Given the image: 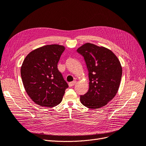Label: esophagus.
<instances>
[{"mask_svg": "<svg viewBox=\"0 0 146 146\" xmlns=\"http://www.w3.org/2000/svg\"><path fill=\"white\" fill-rule=\"evenodd\" d=\"M76 81H73V82H70L69 84H68V85H69V87H73L74 84H76Z\"/></svg>", "mask_w": 146, "mask_h": 146, "instance_id": "esophagus-1", "label": "esophagus"}]
</instances>
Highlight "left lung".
Masks as SVG:
<instances>
[{
    "instance_id": "1",
    "label": "left lung",
    "mask_w": 146,
    "mask_h": 146,
    "mask_svg": "<svg viewBox=\"0 0 146 146\" xmlns=\"http://www.w3.org/2000/svg\"><path fill=\"white\" fill-rule=\"evenodd\" d=\"M89 72V89L80 96L83 105L90 109L106 106L117 93L122 74L120 62L114 53L103 46L86 43L77 49Z\"/></svg>"
}]
</instances>
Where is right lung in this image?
<instances>
[{"label": "right lung", "instance_id": "add662e5", "mask_svg": "<svg viewBox=\"0 0 146 146\" xmlns=\"http://www.w3.org/2000/svg\"><path fill=\"white\" fill-rule=\"evenodd\" d=\"M64 46L49 44L33 50L21 67L24 89L34 103L51 108L62 102L68 84L57 68Z\"/></svg>", "mask_w": 146, "mask_h": 146}]
</instances>
